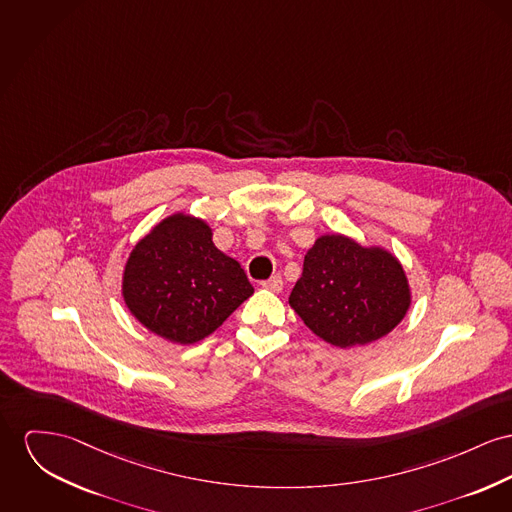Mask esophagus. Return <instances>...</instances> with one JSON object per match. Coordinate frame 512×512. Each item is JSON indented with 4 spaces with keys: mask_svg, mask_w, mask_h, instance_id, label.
<instances>
[{
    "mask_svg": "<svg viewBox=\"0 0 512 512\" xmlns=\"http://www.w3.org/2000/svg\"><path fill=\"white\" fill-rule=\"evenodd\" d=\"M262 285H264L266 289L273 291V293H279V291L283 289V279H281V275H279V273H275V275H272L268 281H264Z\"/></svg>",
    "mask_w": 512,
    "mask_h": 512,
    "instance_id": "1",
    "label": "esophagus"
}]
</instances>
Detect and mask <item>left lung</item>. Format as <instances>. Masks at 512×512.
Here are the masks:
<instances>
[{"instance_id": "left-lung-1", "label": "left lung", "mask_w": 512, "mask_h": 512, "mask_svg": "<svg viewBox=\"0 0 512 512\" xmlns=\"http://www.w3.org/2000/svg\"><path fill=\"white\" fill-rule=\"evenodd\" d=\"M289 305L318 338L338 347L365 345L406 316L408 277L390 252L326 235L308 250Z\"/></svg>"}]
</instances>
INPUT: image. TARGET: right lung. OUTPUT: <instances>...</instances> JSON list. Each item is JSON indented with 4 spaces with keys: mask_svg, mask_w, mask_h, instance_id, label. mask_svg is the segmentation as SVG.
<instances>
[{
    "mask_svg": "<svg viewBox=\"0 0 512 512\" xmlns=\"http://www.w3.org/2000/svg\"><path fill=\"white\" fill-rule=\"evenodd\" d=\"M122 293L147 330L186 345L213 334L254 287L239 262L213 244L205 221L176 213L137 242Z\"/></svg>",
    "mask_w": 512,
    "mask_h": 512,
    "instance_id": "right-lung-1",
    "label": "right lung"
}]
</instances>
